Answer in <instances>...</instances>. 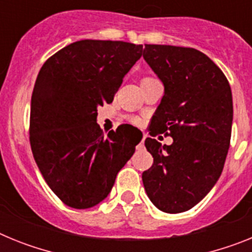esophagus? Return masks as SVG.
<instances>
[{
	"label": "esophagus",
	"mask_w": 252,
	"mask_h": 252,
	"mask_svg": "<svg viewBox=\"0 0 252 252\" xmlns=\"http://www.w3.org/2000/svg\"><path fill=\"white\" fill-rule=\"evenodd\" d=\"M144 141H145V136H144V139L140 141L139 145L136 146V150H142V149H145V146H144Z\"/></svg>",
	"instance_id": "34e87169"
}]
</instances>
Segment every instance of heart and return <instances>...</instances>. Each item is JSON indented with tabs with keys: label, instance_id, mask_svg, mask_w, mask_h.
Listing matches in <instances>:
<instances>
[{
	"label": "heart",
	"instance_id": "obj_1",
	"mask_svg": "<svg viewBox=\"0 0 252 252\" xmlns=\"http://www.w3.org/2000/svg\"><path fill=\"white\" fill-rule=\"evenodd\" d=\"M133 124H139V120H132Z\"/></svg>",
	"mask_w": 252,
	"mask_h": 252
}]
</instances>
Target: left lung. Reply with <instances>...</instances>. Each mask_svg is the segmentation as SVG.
<instances>
[{
	"label": "left lung",
	"instance_id": "obj_1",
	"mask_svg": "<svg viewBox=\"0 0 252 252\" xmlns=\"http://www.w3.org/2000/svg\"><path fill=\"white\" fill-rule=\"evenodd\" d=\"M142 57L164 84L150 135L165 133L171 145L148 137L153 166L142 183L154 206L186 212L217 183L230 148L233 106L226 75L202 51L146 44Z\"/></svg>",
	"mask_w": 252,
	"mask_h": 252
}]
</instances>
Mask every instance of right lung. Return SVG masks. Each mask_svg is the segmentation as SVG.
Wrapping results in <instances>:
<instances>
[{
	"mask_svg": "<svg viewBox=\"0 0 252 252\" xmlns=\"http://www.w3.org/2000/svg\"><path fill=\"white\" fill-rule=\"evenodd\" d=\"M142 45L81 40L51 55L31 95L30 145L40 173L66 206L86 209L111 192L142 133L122 125L104 136L97 107L113 101Z\"/></svg>",
	"mask_w": 252,
	"mask_h": 252,
	"instance_id": "add662e5",
	"label": "right lung"
}]
</instances>
